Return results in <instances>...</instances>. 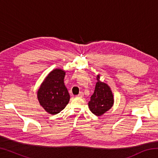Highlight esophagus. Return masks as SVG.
I'll return each instance as SVG.
<instances>
[{
    "mask_svg": "<svg viewBox=\"0 0 158 158\" xmlns=\"http://www.w3.org/2000/svg\"><path fill=\"white\" fill-rule=\"evenodd\" d=\"M77 97L83 98V97H84V93H83V92H79V94L77 95Z\"/></svg>",
    "mask_w": 158,
    "mask_h": 158,
    "instance_id": "obj_1",
    "label": "esophagus"
}]
</instances>
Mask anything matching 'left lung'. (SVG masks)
<instances>
[{
  "instance_id": "1",
  "label": "left lung",
  "mask_w": 158,
  "mask_h": 158,
  "mask_svg": "<svg viewBox=\"0 0 158 158\" xmlns=\"http://www.w3.org/2000/svg\"><path fill=\"white\" fill-rule=\"evenodd\" d=\"M100 75H97L95 90L89 102L90 111L97 116H100L109 111L114 105V99L111 88L107 84L101 81Z\"/></svg>"
}]
</instances>
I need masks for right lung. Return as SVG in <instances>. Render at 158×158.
<instances>
[{"mask_svg":"<svg viewBox=\"0 0 158 158\" xmlns=\"http://www.w3.org/2000/svg\"><path fill=\"white\" fill-rule=\"evenodd\" d=\"M65 72L62 69H53L45 77L37 90V97L47 113L55 115L65 109L69 101V94L64 84Z\"/></svg>","mask_w":158,"mask_h":158,"instance_id":"1","label":"right lung"}]
</instances>
